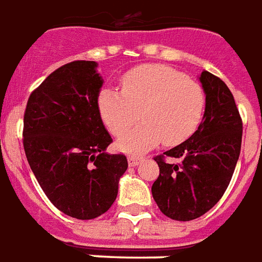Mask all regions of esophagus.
<instances>
[{"label":"esophagus","instance_id":"esophagus-1","mask_svg":"<svg viewBox=\"0 0 262 262\" xmlns=\"http://www.w3.org/2000/svg\"><path fill=\"white\" fill-rule=\"evenodd\" d=\"M142 160V158L141 156H128V165L131 166V167H134V166H137Z\"/></svg>","mask_w":262,"mask_h":262}]
</instances>
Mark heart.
<instances>
[{"mask_svg":"<svg viewBox=\"0 0 262 262\" xmlns=\"http://www.w3.org/2000/svg\"><path fill=\"white\" fill-rule=\"evenodd\" d=\"M99 113L110 133L121 135L138 121L144 123L120 137L117 148L142 154L162 141L169 146L184 142L200 127L205 95L200 83L169 67L150 64L127 72L121 91L104 88L97 99Z\"/></svg>","mask_w":262,"mask_h":262,"instance_id":"1","label":"heart"}]
</instances>
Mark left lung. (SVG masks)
I'll list each match as a JSON object with an SVG mask.
<instances>
[{"label":"left lung","instance_id":"obj_1","mask_svg":"<svg viewBox=\"0 0 262 262\" xmlns=\"http://www.w3.org/2000/svg\"><path fill=\"white\" fill-rule=\"evenodd\" d=\"M200 82L205 92L200 127L183 144L155 158L159 177L152 186L154 200L166 216L183 222L202 216L222 198L242 148L243 123L230 89L208 71H202Z\"/></svg>","mask_w":262,"mask_h":262}]
</instances>
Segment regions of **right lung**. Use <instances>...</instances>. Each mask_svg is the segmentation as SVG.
Masks as SVG:
<instances>
[{
  "label": "right lung",
  "instance_id": "right-lung-1",
  "mask_svg": "<svg viewBox=\"0 0 262 262\" xmlns=\"http://www.w3.org/2000/svg\"><path fill=\"white\" fill-rule=\"evenodd\" d=\"M95 61H72L29 96L24 116V148L41 190L57 209L95 219L116 201L128 162L108 155L112 137L97 99L103 85Z\"/></svg>",
  "mask_w": 262,
  "mask_h": 262
}]
</instances>
